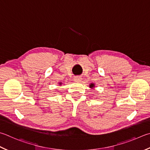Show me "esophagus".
Segmentation results:
<instances>
[{"mask_svg": "<svg viewBox=\"0 0 150 150\" xmlns=\"http://www.w3.org/2000/svg\"><path fill=\"white\" fill-rule=\"evenodd\" d=\"M81 80H82V77H79V76H77V77H75L74 78V81H76V82H79V81H81Z\"/></svg>", "mask_w": 150, "mask_h": 150, "instance_id": "34e87169", "label": "esophagus"}]
</instances>
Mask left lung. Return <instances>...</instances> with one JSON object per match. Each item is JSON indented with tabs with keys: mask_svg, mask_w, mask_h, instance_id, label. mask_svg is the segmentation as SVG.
I'll return each mask as SVG.
<instances>
[{
	"mask_svg": "<svg viewBox=\"0 0 150 150\" xmlns=\"http://www.w3.org/2000/svg\"><path fill=\"white\" fill-rule=\"evenodd\" d=\"M89 87L91 88V89H94L95 88V84L94 83H91L89 84Z\"/></svg>",
	"mask_w": 150,
	"mask_h": 150,
	"instance_id": "obj_1",
	"label": "left lung"
}]
</instances>
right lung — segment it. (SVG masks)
Returning <instances> with one entry per match:
<instances>
[{
  "label": "right lung",
  "mask_w": 150,
  "mask_h": 150,
  "mask_svg": "<svg viewBox=\"0 0 150 150\" xmlns=\"http://www.w3.org/2000/svg\"><path fill=\"white\" fill-rule=\"evenodd\" d=\"M59 84V86H61L62 84V82H60V83H59V84Z\"/></svg>",
  "instance_id": "right-lung-1"
}]
</instances>
